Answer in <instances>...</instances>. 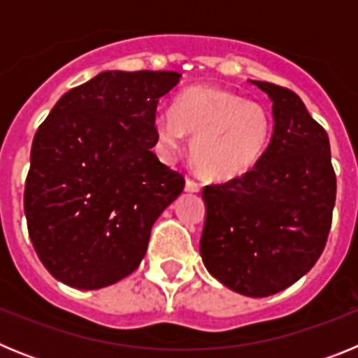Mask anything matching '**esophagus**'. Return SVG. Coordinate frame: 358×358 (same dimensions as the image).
<instances>
[{
    "instance_id": "esophagus-1",
    "label": "esophagus",
    "mask_w": 358,
    "mask_h": 358,
    "mask_svg": "<svg viewBox=\"0 0 358 358\" xmlns=\"http://www.w3.org/2000/svg\"><path fill=\"white\" fill-rule=\"evenodd\" d=\"M186 192L188 194H197V192H201V185L195 179H186Z\"/></svg>"
}]
</instances>
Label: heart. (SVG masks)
Listing matches in <instances>:
<instances>
[{
	"mask_svg": "<svg viewBox=\"0 0 358 358\" xmlns=\"http://www.w3.org/2000/svg\"><path fill=\"white\" fill-rule=\"evenodd\" d=\"M157 140L169 154L194 136L192 157L204 176L233 179L248 173L264 157L271 140V120L262 106L217 87H189L172 109L157 110Z\"/></svg>",
	"mask_w": 358,
	"mask_h": 358,
	"instance_id": "obj_1",
	"label": "heart"
}]
</instances>
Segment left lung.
<instances>
[{
	"mask_svg": "<svg viewBox=\"0 0 358 358\" xmlns=\"http://www.w3.org/2000/svg\"><path fill=\"white\" fill-rule=\"evenodd\" d=\"M273 100L274 132L255 169L202 189V262L235 292L265 297L305 276L327 245L335 179L327 131L294 91L252 80Z\"/></svg>",
	"mask_w": 358,
	"mask_h": 358,
	"instance_id": "obj_1",
	"label": "left lung"
}]
</instances>
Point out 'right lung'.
Masks as SVG:
<instances>
[{"label": "right lung", "mask_w": 358, "mask_h": 358, "mask_svg": "<svg viewBox=\"0 0 358 358\" xmlns=\"http://www.w3.org/2000/svg\"><path fill=\"white\" fill-rule=\"evenodd\" d=\"M181 75L103 71L62 94L34 136L28 235L55 280L103 289L138 268L150 229L185 189L150 150L156 109Z\"/></svg>", "instance_id": "obj_1"}]
</instances>
